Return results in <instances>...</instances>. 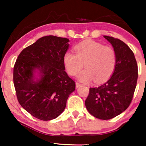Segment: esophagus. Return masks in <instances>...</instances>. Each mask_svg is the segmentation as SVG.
<instances>
[{
  "instance_id": "1",
  "label": "esophagus",
  "mask_w": 146,
  "mask_h": 146,
  "mask_svg": "<svg viewBox=\"0 0 146 146\" xmlns=\"http://www.w3.org/2000/svg\"><path fill=\"white\" fill-rule=\"evenodd\" d=\"M80 86H82V84H81L80 83L78 82H76V88H78V87Z\"/></svg>"
}]
</instances>
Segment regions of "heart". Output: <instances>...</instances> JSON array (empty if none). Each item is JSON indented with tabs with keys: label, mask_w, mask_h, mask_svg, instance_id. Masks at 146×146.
<instances>
[{
	"label": "heart",
	"mask_w": 146,
	"mask_h": 146,
	"mask_svg": "<svg viewBox=\"0 0 146 146\" xmlns=\"http://www.w3.org/2000/svg\"><path fill=\"white\" fill-rule=\"evenodd\" d=\"M75 54L65 53L63 58L66 70L69 75L76 76L84 67L86 69L79 75V80L88 83L94 80L102 83L108 80L116 65V53L110 46L98 42L86 40L74 47Z\"/></svg>",
	"instance_id": "obj_1"
}]
</instances>
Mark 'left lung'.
<instances>
[{
    "label": "left lung",
    "mask_w": 146,
    "mask_h": 146,
    "mask_svg": "<svg viewBox=\"0 0 146 146\" xmlns=\"http://www.w3.org/2000/svg\"><path fill=\"white\" fill-rule=\"evenodd\" d=\"M116 53V65L109 80L98 87L90 88L85 101L93 116L110 119L125 111L132 100L137 84L138 70L134 54L123 41L104 36Z\"/></svg>",
    "instance_id": "obj_1"
}]
</instances>
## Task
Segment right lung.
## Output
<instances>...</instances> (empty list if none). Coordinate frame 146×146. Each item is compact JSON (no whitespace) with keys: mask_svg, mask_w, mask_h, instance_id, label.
Returning a JSON list of instances; mask_svg holds the SVG:
<instances>
[{"mask_svg":"<svg viewBox=\"0 0 146 146\" xmlns=\"http://www.w3.org/2000/svg\"><path fill=\"white\" fill-rule=\"evenodd\" d=\"M69 40L46 36L23 49L13 69V82L22 107L40 120H51L65 109L69 95L75 90V82L66 72L63 58ZM38 69L40 80H33Z\"/></svg>","mask_w":146,"mask_h":146,"instance_id":"1","label":"right lung"}]
</instances>
